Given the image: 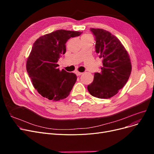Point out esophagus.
<instances>
[{
	"mask_svg": "<svg viewBox=\"0 0 154 154\" xmlns=\"http://www.w3.org/2000/svg\"><path fill=\"white\" fill-rule=\"evenodd\" d=\"M75 74H76L77 76H79V75L82 74V72H79V71H77V70H76V71L75 72Z\"/></svg>",
	"mask_w": 154,
	"mask_h": 154,
	"instance_id": "obj_1",
	"label": "esophagus"
}]
</instances>
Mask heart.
<instances>
[{"mask_svg": "<svg viewBox=\"0 0 154 154\" xmlns=\"http://www.w3.org/2000/svg\"><path fill=\"white\" fill-rule=\"evenodd\" d=\"M91 37L89 35H87V34H85V35H84L82 37H82Z\"/></svg>", "mask_w": 154, "mask_h": 154, "instance_id": "heart-1", "label": "heart"}]
</instances>
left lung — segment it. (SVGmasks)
Wrapping results in <instances>:
<instances>
[{
    "label": "left lung",
    "mask_w": 154,
    "mask_h": 154,
    "mask_svg": "<svg viewBox=\"0 0 154 154\" xmlns=\"http://www.w3.org/2000/svg\"><path fill=\"white\" fill-rule=\"evenodd\" d=\"M90 30L95 39V52L103 65L100 72L94 74L87 89L97 98L109 99L126 84L132 71L131 59L122 44L110 32L102 29Z\"/></svg>",
    "instance_id": "8db88e82"
}]
</instances>
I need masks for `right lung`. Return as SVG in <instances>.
<instances>
[{
    "label": "right lung",
    "mask_w": 154,
    "mask_h": 154,
    "mask_svg": "<svg viewBox=\"0 0 154 154\" xmlns=\"http://www.w3.org/2000/svg\"><path fill=\"white\" fill-rule=\"evenodd\" d=\"M82 33L57 30L40 37L34 43L26 69L34 88L44 97L58 101L69 95L77 76L63 69L60 70L57 62L66 52L67 40Z\"/></svg>",
    "instance_id": "obj_1"
}]
</instances>
